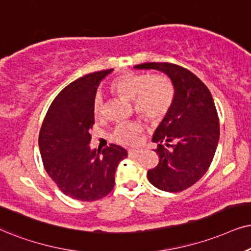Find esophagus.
Here are the masks:
<instances>
[{
    "label": "esophagus",
    "mask_w": 251,
    "mask_h": 251,
    "mask_svg": "<svg viewBox=\"0 0 251 251\" xmlns=\"http://www.w3.org/2000/svg\"><path fill=\"white\" fill-rule=\"evenodd\" d=\"M141 149H129L128 151V156H135V155H139L141 153Z\"/></svg>",
    "instance_id": "1"
}]
</instances>
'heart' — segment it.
Here are the masks:
<instances>
[{"instance_id":"obj_1","label":"heart","mask_w":251,"mask_h":251,"mask_svg":"<svg viewBox=\"0 0 251 251\" xmlns=\"http://www.w3.org/2000/svg\"><path fill=\"white\" fill-rule=\"evenodd\" d=\"M112 89L123 96L133 100L136 112L151 122H160L168 115L174 103L175 91L169 78L163 75L129 73L112 82ZM93 112L100 118L104 112V96L97 93L93 100ZM142 126L139 123H124L116 126L112 139L118 144L135 145Z\"/></svg>"}]
</instances>
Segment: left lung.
Masks as SVG:
<instances>
[{"mask_svg": "<svg viewBox=\"0 0 251 251\" xmlns=\"http://www.w3.org/2000/svg\"><path fill=\"white\" fill-rule=\"evenodd\" d=\"M135 68L162 72L174 84L173 105L153 135L160 161L147 177L157 189L180 192L205 175L214 157L220 125L213 98L193 73L175 63L146 62Z\"/></svg>", "mask_w": 251, "mask_h": 251, "instance_id": "8db88e82", "label": "left lung"}]
</instances>
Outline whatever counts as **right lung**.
<instances>
[{
  "instance_id": "add662e5",
  "label": "right lung",
  "mask_w": 251,
  "mask_h": 251,
  "mask_svg": "<svg viewBox=\"0 0 251 251\" xmlns=\"http://www.w3.org/2000/svg\"><path fill=\"white\" fill-rule=\"evenodd\" d=\"M113 69L77 78L63 88L49 107L39 132L45 170L66 196L81 201L102 199L115 186V174L127 151L111 144L91 151L93 100L100 81Z\"/></svg>"
}]
</instances>
